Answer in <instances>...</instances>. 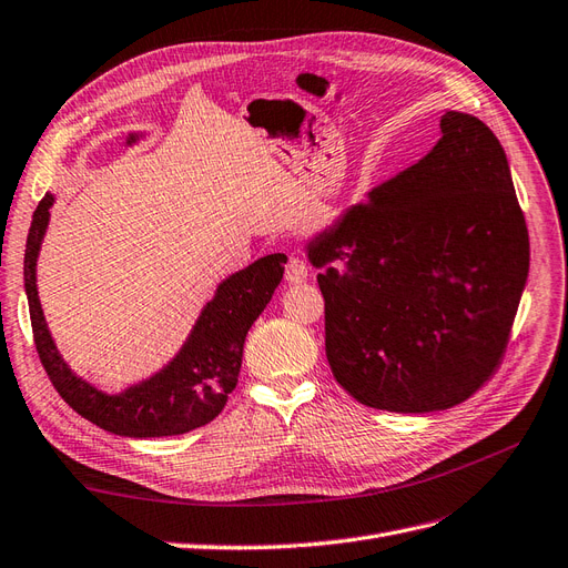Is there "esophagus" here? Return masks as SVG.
Masks as SVG:
<instances>
[{
    "mask_svg": "<svg viewBox=\"0 0 568 568\" xmlns=\"http://www.w3.org/2000/svg\"><path fill=\"white\" fill-rule=\"evenodd\" d=\"M307 274H311V267L298 255H291L288 263H286V282L288 284H301L307 280Z\"/></svg>",
    "mask_w": 568,
    "mask_h": 568,
    "instance_id": "obj_1",
    "label": "esophagus"
}]
</instances>
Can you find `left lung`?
<instances>
[{
	"label": "left lung",
	"instance_id": "obj_1",
	"mask_svg": "<svg viewBox=\"0 0 568 568\" xmlns=\"http://www.w3.org/2000/svg\"><path fill=\"white\" fill-rule=\"evenodd\" d=\"M322 272L324 348L357 403L448 409L507 351L528 277V230L503 144L445 111L440 140L307 244Z\"/></svg>",
	"mask_w": 568,
	"mask_h": 568
}]
</instances>
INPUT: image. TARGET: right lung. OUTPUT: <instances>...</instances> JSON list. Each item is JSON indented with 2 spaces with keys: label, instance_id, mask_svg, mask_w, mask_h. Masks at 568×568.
Returning <instances> with one entry per match:
<instances>
[{
  "label": "right lung",
  "instance_id": "right-lung-1",
  "mask_svg": "<svg viewBox=\"0 0 568 568\" xmlns=\"http://www.w3.org/2000/svg\"><path fill=\"white\" fill-rule=\"evenodd\" d=\"M134 140L132 134L128 144ZM51 205L54 196L44 194L32 215L23 277L32 338L49 382L61 398L99 428L128 438L180 436L213 422L227 405V395L236 388L246 334L280 286L286 255L272 253L234 272L217 286L213 301L205 303L182 351L159 374L123 393L109 395L80 379L63 363L42 315L36 265Z\"/></svg>",
  "mask_w": 568,
  "mask_h": 568
}]
</instances>
